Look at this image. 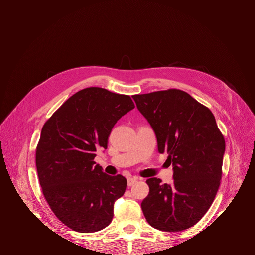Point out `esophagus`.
<instances>
[{"label":"esophagus","mask_w":255,"mask_h":255,"mask_svg":"<svg viewBox=\"0 0 255 255\" xmlns=\"http://www.w3.org/2000/svg\"><path fill=\"white\" fill-rule=\"evenodd\" d=\"M136 181H137L136 178H128V179H127V185H128L129 187H131Z\"/></svg>","instance_id":"esophagus-1"}]
</instances>
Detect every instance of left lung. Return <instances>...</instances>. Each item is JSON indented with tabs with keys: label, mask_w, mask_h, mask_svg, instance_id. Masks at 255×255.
Here are the masks:
<instances>
[{
	"label": "left lung",
	"mask_w": 255,
	"mask_h": 255,
	"mask_svg": "<svg viewBox=\"0 0 255 255\" xmlns=\"http://www.w3.org/2000/svg\"><path fill=\"white\" fill-rule=\"evenodd\" d=\"M152 126L159 153L168 154L173 182L146 180L150 192L141 203L154 229L181 232L204 217L222 178L225 140L207 106L178 89L133 95Z\"/></svg>",
	"instance_id": "1"
}]
</instances>
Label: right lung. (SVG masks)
<instances>
[{"mask_svg": "<svg viewBox=\"0 0 255 255\" xmlns=\"http://www.w3.org/2000/svg\"><path fill=\"white\" fill-rule=\"evenodd\" d=\"M134 107L128 95L91 87L66 100L43 125L36 148L38 178L51 211L69 229L95 233L112 222L127 180L106 175L94 158L107 149L117 121Z\"/></svg>", "mask_w": 255, "mask_h": 255, "instance_id": "obj_1", "label": "right lung"}]
</instances>
